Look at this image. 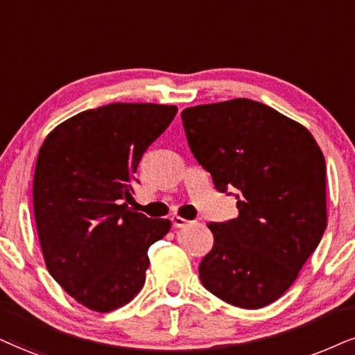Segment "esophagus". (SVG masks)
I'll use <instances>...</instances> for the list:
<instances>
[{
  "label": "esophagus",
  "instance_id": "34e87169",
  "mask_svg": "<svg viewBox=\"0 0 355 355\" xmlns=\"http://www.w3.org/2000/svg\"><path fill=\"white\" fill-rule=\"evenodd\" d=\"M171 222H173L174 227H186L187 224H189V220L184 217H179V216H173L171 217Z\"/></svg>",
  "mask_w": 355,
  "mask_h": 355
}]
</instances>
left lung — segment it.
<instances>
[{"label": "left lung", "instance_id": "1", "mask_svg": "<svg viewBox=\"0 0 355 355\" xmlns=\"http://www.w3.org/2000/svg\"><path fill=\"white\" fill-rule=\"evenodd\" d=\"M181 118L216 189L237 192L239 217L207 224L214 247L200 282L225 303L263 308L295 283L326 230L321 148L303 125L255 100L196 105Z\"/></svg>", "mask_w": 355, "mask_h": 355}]
</instances>
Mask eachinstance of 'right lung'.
I'll use <instances>...</instances> for the list:
<instances>
[{
  "label": "right lung",
  "mask_w": 355,
  "mask_h": 355,
  "mask_svg": "<svg viewBox=\"0 0 355 355\" xmlns=\"http://www.w3.org/2000/svg\"><path fill=\"white\" fill-rule=\"evenodd\" d=\"M176 113L174 105H103L57 125L39 150L33 204L44 261L92 311H113L138 295L148 248L171 229L168 218L128 202L139 159Z\"/></svg>",
  "instance_id": "add662e5"
}]
</instances>
